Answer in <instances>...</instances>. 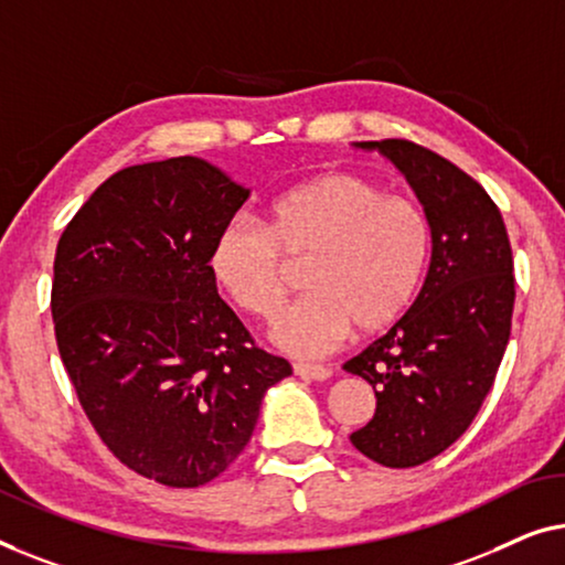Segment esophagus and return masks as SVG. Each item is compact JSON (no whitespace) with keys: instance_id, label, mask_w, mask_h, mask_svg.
<instances>
[{"instance_id":"1","label":"esophagus","mask_w":565,"mask_h":565,"mask_svg":"<svg viewBox=\"0 0 565 565\" xmlns=\"http://www.w3.org/2000/svg\"><path fill=\"white\" fill-rule=\"evenodd\" d=\"M294 373H297L299 379H307V381H328L330 379V369L320 363H294Z\"/></svg>"}]
</instances>
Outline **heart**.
I'll return each mask as SVG.
<instances>
[{
    "label": "heart",
    "instance_id": "obj_1",
    "mask_svg": "<svg viewBox=\"0 0 565 565\" xmlns=\"http://www.w3.org/2000/svg\"><path fill=\"white\" fill-rule=\"evenodd\" d=\"M433 253L423 206L351 171H324L276 196L268 225L237 217L212 245L214 279L268 320L289 294V265L309 260V294L276 317L271 338L294 355H324L394 328L415 305Z\"/></svg>",
    "mask_w": 565,
    "mask_h": 565
}]
</instances>
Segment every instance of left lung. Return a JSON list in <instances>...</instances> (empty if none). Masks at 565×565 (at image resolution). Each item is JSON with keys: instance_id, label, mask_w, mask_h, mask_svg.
Returning <instances> with one entry per match:
<instances>
[{"instance_id": "obj_1", "label": "left lung", "mask_w": 565, "mask_h": 565, "mask_svg": "<svg viewBox=\"0 0 565 565\" xmlns=\"http://www.w3.org/2000/svg\"><path fill=\"white\" fill-rule=\"evenodd\" d=\"M361 148L407 177L433 230L415 305L343 365L376 392V412L351 443L381 466L412 468L450 448L494 386L512 330V245L494 200L448 158L404 138Z\"/></svg>"}]
</instances>
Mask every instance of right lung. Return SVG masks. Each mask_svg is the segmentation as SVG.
I'll use <instances>...</instances> for the list:
<instances>
[{
	"label": "right lung",
	"mask_w": 565,
	"mask_h": 565,
	"mask_svg": "<svg viewBox=\"0 0 565 565\" xmlns=\"http://www.w3.org/2000/svg\"><path fill=\"white\" fill-rule=\"evenodd\" d=\"M248 194L194 156L130 166L55 248V343L78 404L122 466L163 487L217 479L291 373L220 299L210 266Z\"/></svg>",
	"instance_id": "add662e5"
}]
</instances>
